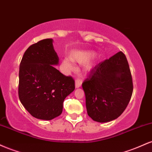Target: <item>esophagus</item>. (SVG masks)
<instances>
[{
    "instance_id": "obj_1",
    "label": "esophagus",
    "mask_w": 152,
    "mask_h": 152,
    "mask_svg": "<svg viewBox=\"0 0 152 152\" xmlns=\"http://www.w3.org/2000/svg\"><path fill=\"white\" fill-rule=\"evenodd\" d=\"M75 84H76V88H79V87H81L82 84V80L80 78H76Z\"/></svg>"
}]
</instances>
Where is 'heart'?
Here are the masks:
<instances>
[{
	"mask_svg": "<svg viewBox=\"0 0 152 152\" xmlns=\"http://www.w3.org/2000/svg\"><path fill=\"white\" fill-rule=\"evenodd\" d=\"M94 56V52L90 50H74L71 53V58L68 57L64 58L63 63L67 70H73L74 68L73 61L79 64H86L93 58ZM91 66L92 64L90 61L86 64V67L88 69H91Z\"/></svg>",
	"mask_w": 152,
	"mask_h": 152,
	"instance_id": "1",
	"label": "heart"
}]
</instances>
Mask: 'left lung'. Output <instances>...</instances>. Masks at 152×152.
<instances>
[{"label": "left lung", "instance_id": "left-lung-1", "mask_svg": "<svg viewBox=\"0 0 152 152\" xmlns=\"http://www.w3.org/2000/svg\"><path fill=\"white\" fill-rule=\"evenodd\" d=\"M88 115L108 122L121 116L133 93V81L126 56L118 52L99 63L82 83Z\"/></svg>", "mask_w": 152, "mask_h": 152}]
</instances>
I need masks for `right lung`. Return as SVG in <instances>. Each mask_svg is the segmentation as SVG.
<instances>
[{
    "label": "right lung",
    "instance_id": "right-lung-1",
    "mask_svg": "<svg viewBox=\"0 0 152 152\" xmlns=\"http://www.w3.org/2000/svg\"><path fill=\"white\" fill-rule=\"evenodd\" d=\"M58 64L51 38L31 45L19 68L18 96L31 116L51 120L61 114L63 102L75 89V81L53 65Z\"/></svg>",
    "mask_w": 152,
    "mask_h": 152
}]
</instances>
